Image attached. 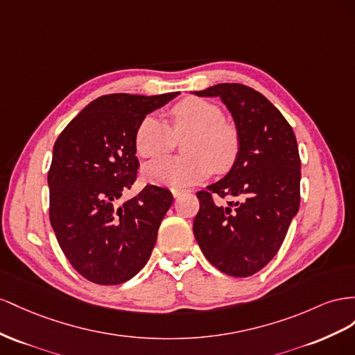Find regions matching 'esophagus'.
<instances>
[{"label":"esophagus","instance_id":"34e87169","mask_svg":"<svg viewBox=\"0 0 355 355\" xmlns=\"http://www.w3.org/2000/svg\"><path fill=\"white\" fill-rule=\"evenodd\" d=\"M171 191H172V195H174V198H180L181 195L186 193L187 190H184V189H171Z\"/></svg>","mask_w":355,"mask_h":355}]
</instances>
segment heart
Segmentation results:
<instances>
[{
	"mask_svg": "<svg viewBox=\"0 0 355 355\" xmlns=\"http://www.w3.org/2000/svg\"><path fill=\"white\" fill-rule=\"evenodd\" d=\"M169 126L156 116H147L135 132L141 157L168 153L183 141V156H165L148 162L143 172L159 184L184 187L200 183L212 171L227 172L239 156L241 137L234 123L225 120L220 105L202 98H186L169 110Z\"/></svg>",
	"mask_w": 355,
	"mask_h": 355,
	"instance_id": "b5f03b06",
	"label": "heart"
}]
</instances>
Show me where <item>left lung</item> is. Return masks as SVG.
<instances>
[{
    "instance_id": "8db88e82",
    "label": "left lung",
    "mask_w": 355,
    "mask_h": 355,
    "mask_svg": "<svg viewBox=\"0 0 355 355\" xmlns=\"http://www.w3.org/2000/svg\"><path fill=\"white\" fill-rule=\"evenodd\" d=\"M195 94L226 104L241 150L225 178L196 193L193 234L212 266L236 278L254 275L275 257L297 214V141L279 110L252 87L221 83Z\"/></svg>"
}]
</instances>
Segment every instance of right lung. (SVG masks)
I'll return each instance as SVG.
<instances>
[{"label": "right lung", "mask_w": 355, "mask_h": 355, "mask_svg": "<svg viewBox=\"0 0 355 355\" xmlns=\"http://www.w3.org/2000/svg\"><path fill=\"white\" fill-rule=\"evenodd\" d=\"M178 94L99 96L56 139L47 174L50 223L71 266L87 281L121 284L150 259L172 193L147 184L123 204L120 198L138 177V125Z\"/></svg>", "instance_id": "right-lung-1"}]
</instances>
